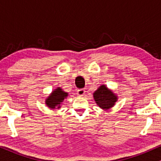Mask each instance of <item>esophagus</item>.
<instances>
[{"instance_id": "esophagus-1", "label": "esophagus", "mask_w": 161, "mask_h": 161, "mask_svg": "<svg viewBox=\"0 0 161 161\" xmlns=\"http://www.w3.org/2000/svg\"><path fill=\"white\" fill-rule=\"evenodd\" d=\"M85 93H86V91H85V89H83V88L77 90V95L79 96H83L85 95Z\"/></svg>"}]
</instances>
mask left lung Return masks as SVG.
Returning <instances> with one entry per match:
<instances>
[{
	"label": "left lung",
	"mask_w": 161,
	"mask_h": 161,
	"mask_svg": "<svg viewBox=\"0 0 161 161\" xmlns=\"http://www.w3.org/2000/svg\"><path fill=\"white\" fill-rule=\"evenodd\" d=\"M96 104L104 110L113 108L117 101V96L105 85H102L93 94Z\"/></svg>",
	"instance_id": "left-lung-1"
}]
</instances>
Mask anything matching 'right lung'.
Returning <instances> with one entry per match:
<instances>
[{
	"instance_id": "right-lung-1",
	"label": "right lung",
	"mask_w": 161,
	"mask_h": 161,
	"mask_svg": "<svg viewBox=\"0 0 161 161\" xmlns=\"http://www.w3.org/2000/svg\"><path fill=\"white\" fill-rule=\"evenodd\" d=\"M68 96L67 92L63 91L62 88L58 87L51 92V95L45 100V104L51 109L60 108V104Z\"/></svg>"
}]
</instances>
